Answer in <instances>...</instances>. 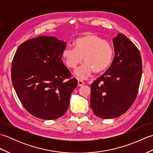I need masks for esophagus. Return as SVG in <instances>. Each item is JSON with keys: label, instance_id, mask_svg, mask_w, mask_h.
I'll use <instances>...</instances> for the list:
<instances>
[{"label": "esophagus", "instance_id": "34e87169", "mask_svg": "<svg viewBox=\"0 0 153 153\" xmlns=\"http://www.w3.org/2000/svg\"><path fill=\"white\" fill-rule=\"evenodd\" d=\"M77 85H78V86H79V87L82 86L83 85H84V82H83L82 80L78 79V81H77Z\"/></svg>", "mask_w": 153, "mask_h": 153}]
</instances>
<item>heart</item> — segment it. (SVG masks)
<instances>
[{
	"mask_svg": "<svg viewBox=\"0 0 153 153\" xmlns=\"http://www.w3.org/2000/svg\"><path fill=\"white\" fill-rule=\"evenodd\" d=\"M73 48H65L62 53L64 64L70 69H75V74L81 79L86 78L93 71L100 74L106 70L112 63L114 51L109 42L95 33H89L77 38Z\"/></svg>",
	"mask_w": 153,
	"mask_h": 153,
	"instance_id": "heart-1",
	"label": "heart"
}]
</instances>
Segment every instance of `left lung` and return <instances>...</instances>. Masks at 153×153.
<instances>
[{
	"instance_id": "obj_1",
	"label": "left lung",
	"mask_w": 153,
	"mask_h": 153,
	"mask_svg": "<svg viewBox=\"0 0 153 153\" xmlns=\"http://www.w3.org/2000/svg\"><path fill=\"white\" fill-rule=\"evenodd\" d=\"M115 56L111 66L91 85L90 106L100 118L124 114L137 97L142 75L138 48L122 33L113 39Z\"/></svg>"
}]
</instances>
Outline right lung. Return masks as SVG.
<instances>
[{"mask_svg": "<svg viewBox=\"0 0 153 153\" xmlns=\"http://www.w3.org/2000/svg\"><path fill=\"white\" fill-rule=\"evenodd\" d=\"M66 43L54 37L40 36L19 45L13 58L11 79L22 105L31 115L54 120L67 111L77 85L62 61Z\"/></svg>", "mask_w": 153, "mask_h": 153, "instance_id": "right-lung-1", "label": "right lung"}]
</instances>
